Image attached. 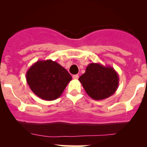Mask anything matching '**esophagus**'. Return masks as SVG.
<instances>
[{"label":"esophagus","mask_w":147,"mask_h":147,"mask_svg":"<svg viewBox=\"0 0 147 147\" xmlns=\"http://www.w3.org/2000/svg\"><path fill=\"white\" fill-rule=\"evenodd\" d=\"M72 77H73V79H77L79 78V75H75L72 76Z\"/></svg>","instance_id":"esophagus-1"}]
</instances>
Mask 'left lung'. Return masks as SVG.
Wrapping results in <instances>:
<instances>
[{
	"label": "left lung",
	"mask_w": 147,
	"mask_h": 147,
	"mask_svg": "<svg viewBox=\"0 0 147 147\" xmlns=\"http://www.w3.org/2000/svg\"><path fill=\"white\" fill-rule=\"evenodd\" d=\"M79 80L86 93L95 100H102L113 95L119 86V75L115 69L99 63L88 64Z\"/></svg>",
	"instance_id": "1"
}]
</instances>
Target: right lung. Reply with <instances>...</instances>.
Here are the masks:
<instances>
[{"label":"right lung","mask_w":147,"mask_h":147,"mask_svg":"<svg viewBox=\"0 0 147 147\" xmlns=\"http://www.w3.org/2000/svg\"><path fill=\"white\" fill-rule=\"evenodd\" d=\"M71 80L68 72L51 59L37 61L26 72L27 83L32 91L47 101L59 98Z\"/></svg>","instance_id":"add662e5"}]
</instances>
